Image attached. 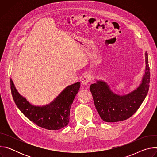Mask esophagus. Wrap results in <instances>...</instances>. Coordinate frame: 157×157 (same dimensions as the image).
Segmentation results:
<instances>
[{
  "label": "esophagus",
  "mask_w": 157,
  "mask_h": 157,
  "mask_svg": "<svg viewBox=\"0 0 157 157\" xmlns=\"http://www.w3.org/2000/svg\"><path fill=\"white\" fill-rule=\"evenodd\" d=\"M92 79V77L90 75H85L81 79V82L83 85H87L89 82H90Z\"/></svg>",
  "instance_id": "1"
}]
</instances>
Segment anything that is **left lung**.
Returning a JSON list of instances; mask_svg holds the SVG:
<instances>
[{
    "mask_svg": "<svg viewBox=\"0 0 157 157\" xmlns=\"http://www.w3.org/2000/svg\"><path fill=\"white\" fill-rule=\"evenodd\" d=\"M145 73L142 83L130 93L119 96L110 90L108 85L102 81L90 86L95 107L101 118L105 122L122 121L135 114L147 95L150 81L148 53L145 52Z\"/></svg>",
    "mask_w": 157,
    "mask_h": 157,
    "instance_id": "obj_1",
    "label": "left lung"
}]
</instances>
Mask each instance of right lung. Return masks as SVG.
Listing matches in <instances>:
<instances>
[{
  "mask_svg": "<svg viewBox=\"0 0 157 157\" xmlns=\"http://www.w3.org/2000/svg\"><path fill=\"white\" fill-rule=\"evenodd\" d=\"M11 93L17 107L30 121L48 130H59L68 124L70 108L80 88V82L66 87L50 104L35 106L21 96L10 79Z\"/></svg>",
  "mask_w": 157,
  "mask_h": 157,
  "instance_id": "right-lung-1",
  "label": "right lung"
}]
</instances>
